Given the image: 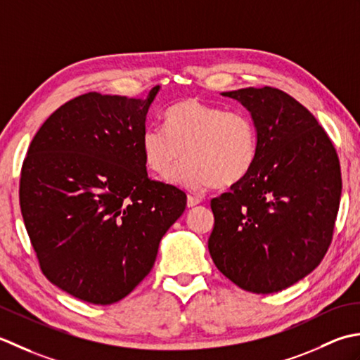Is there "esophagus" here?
I'll return each mask as SVG.
<instances>
[{"label": "esophagus", "mask_w": 360, "mask_h": 360, "mask_svg": "<svg viewBox=\"0 0 360 360\" xmlns=\"http://www.w3.org/2000/svg\"><path fill=\"white\" fill-rule=\"evenodd\" d=\"M202 202V199H199V197H194V195H188V200H186V203H188V207L189 208H193V207H195V205H199Z\"/></svg>", "instance_id": "obj_1"}]
</instances>
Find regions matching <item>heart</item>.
<instances>
[{
  "mask_svg": "<svg viewBox=\"0 0 360 360\" xmlns=\"http://www.w3.org/2000/svg\"><path fill=\"white\" fill-rule=\"evenodd\" d=\"M165 129L148 127L141 135L146 165L158 175L189 189H226L245 180L258 160V130L242 110L186 98L165 112Z\"/></svg>",
  "mask_w": 360,
  "mask_h": 360,
  "instance_id": "obj_1",
  "label": "heart"
}]
</instances>
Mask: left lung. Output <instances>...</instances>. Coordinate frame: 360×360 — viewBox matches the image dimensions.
<instances>
[{"mask_svg":"<svg viewBox=\"0 0 360 360\" xmlns=\"http://www.w3.org/2000/svg\"><path fill=\"white\" fill-rule=\"evenodd\" d=\"M258 130V160L239 185L211 200L208 250L240 289L274 293L319 266L333 240L342 175L334 144L314 115L274 86L240 88Z\"/></svg>","mask_w":360,"mask_h":360,"instance_id":"8db88e82","label":"left lung"}]
</instances>
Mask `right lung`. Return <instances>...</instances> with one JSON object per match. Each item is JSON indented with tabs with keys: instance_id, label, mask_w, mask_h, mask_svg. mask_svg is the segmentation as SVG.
<instances>
[{
	"instance_id": "right-lung-1",
	"label": "right lung",
	"mask_w": 360,
	"mask_h": 360,
	"mask_svg": "<svg viewBox=\"0 0 360 360\" xmlns=\"http://www.w3.org/2000/svg\"><path fill=\"white\" fill-rule=\"evenodd\" d=\"M148 98L86 93L58 107L21 166L20 208L43 275L93 304L120 302L153 267L186 194L150 180Z\"/></svg>"
}]
</instances>
